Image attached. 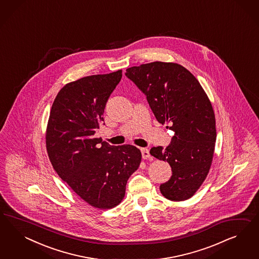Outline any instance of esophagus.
<instances>
[{
    "mask_svg": "<svg viewBox=\"0 0 259 259\" xmlns=\"http://www.w3.org/2000/svg\"><path fill=\"white\" fill-rule=\"evenodd\" d=\"M141 156H142V158H144V159H147V158H149L150 157V153L149 150L147 149V148H141Z\"/></svg>",
    "mask_w": 259,
    "mask_h": 259,
    "instance_id": "esophagus-1",
    "label": "esophagus"
}]
</instances>
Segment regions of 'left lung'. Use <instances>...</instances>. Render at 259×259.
<instances>
[{
	"label": "left lung",
	"instance_id": "left-lung-1",
	"mask_svg": "<svg viewBox=\"0 0 259 259\" xmlns=\"http://www.w3.org/2000/svg\"><path fill=\"white\" fill-rule=\"evenodd\" d=\"M125 76L146 96L157 121L174 132L170 144L153 147L150 154L167 160L172 177L159 189L181 201L194 196L212 163L217 140L212 104L195 76L181 64L155 63L126 69Z\"/></svg>",
	"mask_w": 259,
	"mask_h": 259
}]
</instances>
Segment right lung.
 <instances>
[{
	"mask_svg": "<svg viewBox=\"0 0 259 259\" xmlns=\"http://www.w3.org/2000/svg\"><path fill=\"white\" fill-rule=\"evenodd\" d=\"M121 77L118 70L67 83L56 97L47 125V153L54 170L78 196L100 209L120 203L141 160L133 145L113 146L94 137Z\"/></svg>",
	"mask_w": 259,
	"mask_h": 259,
	"instance_id": "obj_1",
	"label": "right lung"
}]
</instances>
